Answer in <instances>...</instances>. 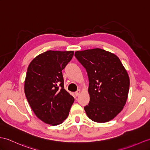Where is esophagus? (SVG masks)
Returning <instances> with one entry per match:
<instances>
[{
  "label": "esophagus",
  "mask_w": 150,
  "mask_h": 150,
  "mask_svg": "<svg viewBox=\"0 0 150 150\" xmlns=\"http://www.w3.org/2000/svg\"><path fill=\"white\" fill-rule=\"evenodd\" d=\"M80 92H81V91H80L79 90H78L76 91V92H75V95H76V96H78L79 95V93H80Z\"/></svg>",
  "instance_id": "esophagus-1"
}]
</instances>
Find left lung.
<instances>
[{
    "mask_svg": "<svg viewBox=\"0 0 150 150\" xmlns=\"http://www.w3.org/2000/svg\"><path fill=\"white\" fill-rule=\"evenodd\" d=\"M74 55L89 80L86 114L96 122L110 121L122 111L127 99L130 80L126 69L117 56L100 48L77 51Z\"/></svg>",
    "mask_w": 150,
    "mask_h": 150,
    "instance_id": "8db88e82",
    "label": "left lung"
}]
</instances>
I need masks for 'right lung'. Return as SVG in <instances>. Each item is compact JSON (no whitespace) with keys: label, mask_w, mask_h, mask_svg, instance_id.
Returning a JSON list of instances; mask_svg holds the SVG:
<instances>
[{"label":"right lung","mask_w":150,"mask_h":150,"mask_svg":"<svg viewBox=\"0 0 150 150\" xmlns=\"http://www.w3.org/2000/svg\"><path fill=\"white\" fill-rule=\"evenodd\" d=\"M73 55V51H47L34 58L28 67L25 96L36 116L47 124L62 123L74 101L64 89L62 75Z\"/></svg>","instance_id":"add662e5"}]
</instances>
